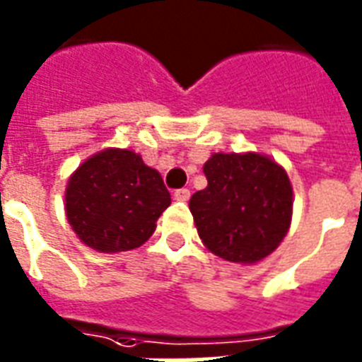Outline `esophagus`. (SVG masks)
<instances>
[{
  "mask_svg": "<svg viewBox=\"0 0 362 362\" xmlns=\"http://www.w3.org/2000/svg\"><path fill=\"white\" fill-rule=\"evenodd\" d=\"M173 198L177 202H189L190 198V190L189 189H179L173 192Z\"/></svg>",
  "mask_w": 362,
  "mask_h": 362,
  "instance_id": "obj_1",
  "label": "esophagus"
}]
</instances>
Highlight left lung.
Listing matches in <instances>:
<instances>
[{
    "mask_svg": "<svg viewBox=\"0 0 362 362\" xmlns=\"http://www.w3.org/2000/svg\"><path fill=\"white\" fill-rule=\"evenodd\" d=\"M204 173L207 187L189 202L204 245L240 264H255L274 253L293 217L287 172L259 153H215Z\"/></svg>",
    "mask_w": 362,
    "mask_h": 362,
    "instance_id": "obj_1",
    "label": "left lung"
}]
</instances>
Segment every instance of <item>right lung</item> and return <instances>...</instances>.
<instances>
[{"label":"right lung","mask_w":362,"mask_h":362,"mask_svg":"<svg viewBox=\"0 0 362 362\" xmlns=\"http://www.w3.org/2000/svg\"><path fill=\"white\" fill-rule=\"evenodd\" d=\"M170 204L160 173L128 149L96 153L66 187L67 223L81 242L100 253L143 245Z\"/></svg>","instance_id":"add662e5"}]
</instances>
